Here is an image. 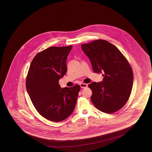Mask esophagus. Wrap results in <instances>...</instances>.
Here are the masks:
<instances>
[{"mask_svg":"<svg viewBox=\"0 0 152 152\" xmlns=\"http://www.w3.org/2000/svg\"><path fill=\"white\" fill-rule=\"evenodd\" d=\"M80 87L81 88H87L88 87V84H86V83H80Z\"/></svg>","mask_w":152,"mask_h":152,"instance_id":"obj_1","label":"esophagus"}]
</instances>
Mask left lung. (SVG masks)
I'll use <instances>...</instances> for the list:
<instances>
[{
	"instance_id": "obj_1",
	"label": "left lung",
	"mask_w": 152,
	"mask_h": 152,
	"mask_svg": "<svg viewBox=\"0 0 152 152\" xmlns=\"http://www.w3.org/2000/svg\"><path fill=\"white\" fill-rule=\"evenodd\" d=\"M95 73H102L103 80L88 85L94 107L107 113L122 108L128 100L133 83L132 68L126 58L112 44L95 40L81 45Z\"/></svg>"
}]
</instances>
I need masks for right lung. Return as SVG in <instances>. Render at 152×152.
<instances>
[{
    "label": "right lung",
    "mask_w": 152,
    "mask_h": 152,
    "mask_svg": "<svg viewBox=\"0 0 152 152\" xmlns=\"http://www.w3.org/2000/svg\"><path fill=\"white\" fill-rule=\"evenodd\" d=\"M72 48L50 47L36 54L26 78V89L34 106L45 118L60 122L75 109L80 86L61 88L59 79L67 71L66 58Z\"/></svg>",
    "instance_id": "right-lung-1"
}]
</instances>
